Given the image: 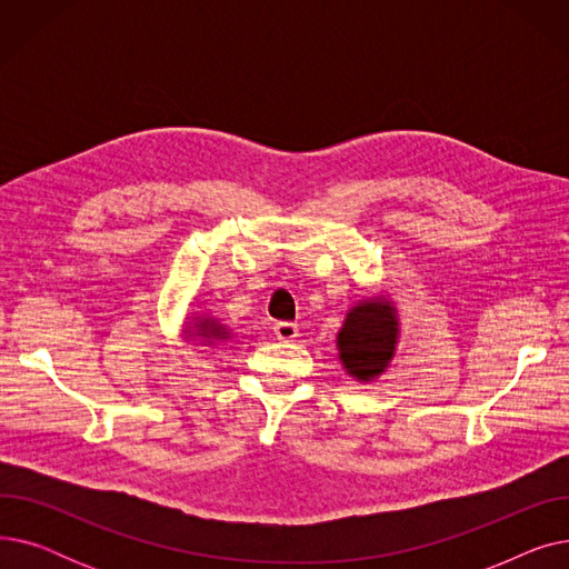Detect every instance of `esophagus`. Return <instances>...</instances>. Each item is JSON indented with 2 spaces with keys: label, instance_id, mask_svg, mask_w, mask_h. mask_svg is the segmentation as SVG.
<instances>
[{
  "label": "esophagus",
  "instance_id": "1",
  "mask_svg": "<svg viewBox=\"0 0 569 569\" xmlns=\"http://www.w3.org/2000/svg\"><path fill=\"white\" fill-rule=\"evenodd\" d=\"M272 330H274L277 339H281V341H295L297 335H300V330H297V325H295V322H288V320L274 322Z\"/></svg>",
  "mask_w": 569,
  "mask_h": 569
}]
</instances>
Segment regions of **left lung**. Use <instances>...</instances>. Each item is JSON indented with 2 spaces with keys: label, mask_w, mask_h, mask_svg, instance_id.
Returning <instances> with one entry per match:
<instances>
[{
  "label": "left lung",
  "mask_w": 569,
  "mask_h": 569,
  "mask_svg": "<svg viewBox=\"0 0 569 569\" xmlns=\"http://www.w3.org/2000/svg\"><path fill=\"white\" fill-rule=\"evenodd\" d=\"M397 320L390 305L369 300L355 307L339 332V350L348 373L369 380L392 360Z\"/></svg>",
  "instance_id": "left-lung-1"
}]
</instances>
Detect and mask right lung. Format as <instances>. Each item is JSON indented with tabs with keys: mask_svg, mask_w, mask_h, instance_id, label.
Segmentation results:
<instances>
[{
	"mask_svg": "<svg viewBox=\"0 0 569 569\" xmlns=\"http://www.w3.org/2000/svg\"><path fill=\"white\" fill-rule=\"evenodd\" d=\"M200 330H202V335L204 337H223V332L219 330V327L214 325V322H209V320H202V325H200Z\"/></svg>",
	"mask_w": 569,
	"mask_h": 569,
	"instance_id": "1",
	"label": "right lung"
}]
</instances>
